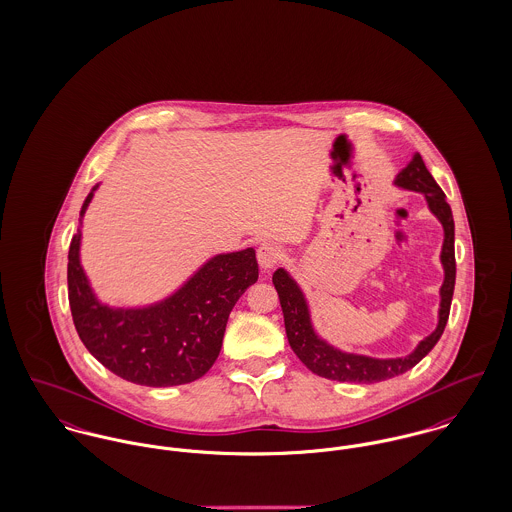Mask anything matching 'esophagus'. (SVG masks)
<instances>
[{"label": "esophagus", "mask_w": 512, "mask_h": 512, "mask_svg": "<svg viewBox=\"0 0 512 512\" xmlns=\"http://www.w3.org/2000/svg\"><path fill=\"white\" fill-rule=\"evenodd\" d=\"M282 255L284 253H282L280 245H276V243H261L257 249V261H259L261 269H265V271L273 269L276 263L282 259Z\"/></svg>", "instance_id": "1"}]
</instances>
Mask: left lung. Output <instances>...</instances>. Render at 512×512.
<instances>
[{
	"instance_id": "8db88e82",
	"label": "left lung",
	"mask_w": 512,
	"mask_h": 512,
	"mask_svg": "<svg viewBox=\"0 0 512 512\" xmlns=\"http://www.w3.org/2000/svg\"><path fill=\"white\" fill-rule=\"evenodd\" d=\"M397 187L423 193L434 216L444 228V243L440 253V263L444 267V282L440 286V310L438 325L429 337H425L417 349L401 358H372L364 354L343 353L323 339L317 337L310 319L308 302L304 292L296 284V280L284 269H276L273 284L278 292L280 308L284 314L286 337L296 356L321 378L337 380V382H356V384H374L382 380H390L407 370H411L417 362H421L433 351L440 335L444 333L454 284H456V257H454V218L446 195L436 185L433 175L429 173L421 154H415L405 169L399 171L394 181Z\"/></svg>"
}]
</instances>
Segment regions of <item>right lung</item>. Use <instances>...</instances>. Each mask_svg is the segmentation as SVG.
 I'll return each mask as SVG.
<instances>
[{"label": "right lung", "instance_id": "add662e5", "mask_svg": "<svg viewBox=\"0 0 512 512\" xmlns=\"http://www.w3.org/2000/svg\"><path fill=\"white\" fill-rule=\"evenodd\" d=\"M97 187L85 198L81 218ZM79 245L78 230L68 251V298L79 339L113 374L150 388L189 384L212 368L232 308L259 278L255 249L247 247L212 257L158 304L109 308L89 286Z\"/></svg>", "mask_w": 512, "mask_h": 512}]
</instances>
